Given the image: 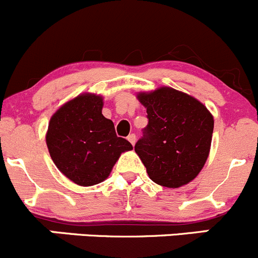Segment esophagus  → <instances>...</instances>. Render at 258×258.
<instances>
[{
  "instance_id": "1",
  "label": "esophagus",
  "mask_w": 258,
  "mask_h": 258,
  "mask_svg": "<svg viewBox=\"0 0 258 258\" xmlns=\"http://www.w3.org/2000/svg\"><path fill=\"white\" fill-rule=\"evenodd\" d=\"M128 140H129L130 144L134 145L135 144V140H137V139H135V134H130L129 137H128Z\"/></svg>"
}]
</instances>
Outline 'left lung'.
Masks as SVG:
<instances>
[{
    "mask_svg": "<svg viewBox=\"0 0 258 258\" xmlns=\"http://www.w3.org/2000/svg\"><path fill=\"white\" fill-rule=\"evenodd\" d=\"M149 123L134 149L150 179L167 188L192 182L210 155L213 115L192 95L162 86L137 94Z\"/></svg>",
    "mask_w": 258,
    "mask_h": 258,
    "instance_id": "left-lung-1",
    "label": "left lung"
}]
</instances>
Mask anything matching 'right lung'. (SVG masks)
Returning a JSON list of instances; mask_svg holds the SVG:
<instances>
[{
  "mask_svg": "<svg viewBox=\"0 0 258 258\" xmlns=\"http://www.w3.org/2000/svg\"><path fill=\"white\" fill-rule=\"evenodd\" d=\"M104 99L83 93L52 114L46 132L48 153L66 178L81 187L104 182L121 153L133 145L116 137L114 123L101 110Z\"/></svg>",
  "mask_w": 258,
  "mask_h": 258,
  "instance_id": "1",
  "label": "right lung"
}]
</instances>
